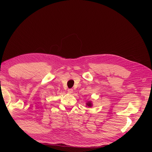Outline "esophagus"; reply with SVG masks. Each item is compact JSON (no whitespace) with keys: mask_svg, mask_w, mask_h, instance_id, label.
<instances>
[{"mask_svg":"<svg viewBox=\"0 0 152 152\" xmlns=\"http://www.w3.org/2000/svg\"><path fill=\"white\" fill-rule=\"evenodd\" d=\"M68 92L69 93V94H72L73 92V90L72 89H69L68 90Z\"/></svg>","mask_w":152,"mask_h":152,"instance_id":"1","label":"esophagus"}]
</instances>
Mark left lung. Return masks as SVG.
Wrapping results in <instances>:
<instances>
[{
	"label": "left lung",
	"instance_id": "obj_1",
	"mask_svg": "<svg viewBox=\"0 0 152 152\" xmlns=\"http://www.w3.org/2000/svg\"><path fill=\"white\" fill-rule=\"evenodd\" d=\"M86 105H87V107H91L92 106V102L91 101H89L88 102L86 103Z\"/></svg>",
	"mask_w": 152,
	"mask_h": 152
}]
</instances>
